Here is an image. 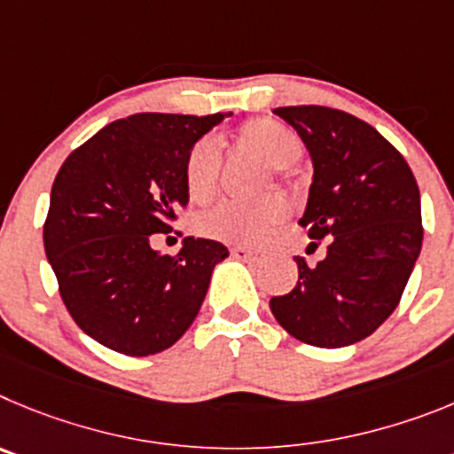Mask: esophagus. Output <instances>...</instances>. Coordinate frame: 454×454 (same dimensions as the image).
I'll return each instance as SVG.
<instances>
[{"mask_svg":"<svg viewBox=\"0 0 454 454\" xmlns=\"http://www.w3.org/2000/svg\"><path fill=\"white\" fill-rule=\"evenodd\" d=\"M231 253H232V257H239V260H248V257L255 255V251L248 247H232Z\"/></svg>","mask_w":454,"mask_h":454,"instance_id":"esophagus-1","label":"esophagus"}]
</instances>
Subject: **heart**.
I'll return each instance as SVG.
<instances>
[{
    "label": "heart",
    "mask_w": 454,
    "mask_h": 454,
    "mask_svg": "<svg viewBox=\"0 0 454 454\" xmlns=\"http://www.w3.org/2000/svg\"><path fill=\"white\" fill-rule=\"evenodd\" d=\"M239 146L255 153L260 160L273 167L280 178H289L292 165L303 156V142L296 130L276 120H253L237 133ZM187 197L207 203L217 194L219 185V142L206 136L190 146L183 165ZM287 206L278 194H269L255 203H219L197 219V231L217 242L255 247L285 219Z\"/></svg>",
    "instance_id": "b5f03b06"
}]
</instances>
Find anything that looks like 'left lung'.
Instances as JSON below:
<instances>
[{"instance_id":"left-lung-1","label":"left lung","mask_w":454,"mask_h":454,"mask_svg":"<svg viewBox=\"0 0 454 454\" xmlns=\"http://www.w3.org/2000/svg\"><path fill=\"white\" fill-rule=\"evenodd\" d=\"M303 140L312 185L301 226L330 237L317 267L296 255L298 283L269 308L292 337L318 348L357 344L385 324L423 244L410 165L366 121L325 106L273 110Z\"/></svg>"}]
</instances>
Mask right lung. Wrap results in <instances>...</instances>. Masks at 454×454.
Instances as JSON below:
<instances>
[{"label": "right lung", "mask_w": 454, "mask_h": 454, "mask_svg": "<svg viewBox=\"0 0 454 454\" xmlns=\"http://www.w3.org/2000/svg\"><path fill=\"white\" fill-rule=\"evenodd\" d=\"M226 117L130 115L72 151L56 174L44 253L67 312L106 348L156 355L197 318L228 248L185 237L171 257L151 248V235L169 232L187 206V151Z\"/></svg>", "instance_id": "1"}]
</instances>
